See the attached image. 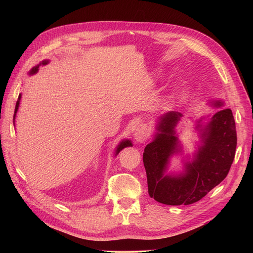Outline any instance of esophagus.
<instances>
[{
	"instance_id": "1",
	"label": "esophagus",
	"mask_w": 253,
	"mask_h": 253,
	"mask_svg": "<svg viewBox=\"0 0 253 253\" xmlns=\"http://www.w3.org/2000/svg\"><path fill=\"white\" fill-rule=\"evenodd\" d=\"M150 135V130L148 126L145 124H140L136 127L135 132H134V138L137 142L143 143L145 140L149 138Z\"/></svg>"
}]
</instances>
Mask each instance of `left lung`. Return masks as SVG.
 Returning a JSON list of instances; mask_svg holds the SVG:
<instances>
[{
    "mask_svg": "<svg viewBox=\"0 0 253 253\" xmlns=\"http://www.w3.org/2000/svg\"><path fill=\"white\" fill-rule=\"evenodd\" d=\"M209 103L220 110L196 121L200 141L192 155H184L176 132L182 114L171 111L159 117L154 138L143 153L149 195L157 202L173 206L193 204L227 177L237 145L235 120L230 109H222L221 100ZM178 154L183 155L181 168L169 170L170 158Z\"/></svg>",
    "mask_w": 253,
    "mask_h": 253,
    "instance_id": "left-lung-1",
    "label": "left lung"
}]
</instances>
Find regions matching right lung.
Wrapping results in <instances>:
<instances>
[{
  "label": "right lung",
  "instance_id": "right-lung-1",
  "mask_svg": "<svg viewBox=\"0 0 253 253\" xmlns=\"http://www.w3.org/2000/svg\"><path fill=\"white\" fill-rule=\"evenodd\" d=\"M48 63H49V60H48V59H45V60H43L42 62H40L38 65L34 66V68L30 71V75L32 76V75L37 74V73H38V71H39V66H40V65H46V64H48ZM20 99H21V94H19V96H18V100H17V102H16V106H15L14 117H13V124H14V126H15V118H16V114H17L18 109H19ZM126 147H132V142H131V140H130V139H123L121 142H120V143L117 145L116 152H115V156H117V155L120 153V151L123 150V149H124V148H126Z\"/></svg>",
  "mask_w": 253,
  "mask_h": 253
}]
</instances>
